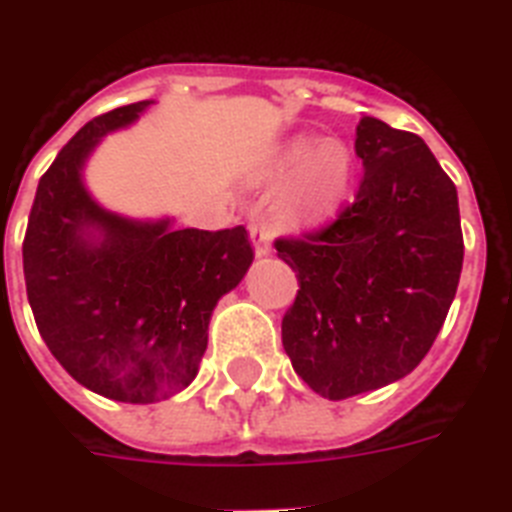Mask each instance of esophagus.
I'll return each instance as SVG.
<instances>
[{
    "label": "esophagus",
    "mask_w": 512,
    "mask_h": 512,
    "mask_svg": "<svg viewBox=\"0 0 512 512\" xmlns=\"http://www.w3.org/2000/svg\"><path fill=\"white\" fill-rule=\"evenodd\" d=\"M249 239H252V247H255L257 257H265L273 252V234H270V228L260 220H252L249 223Z\"/></svg>",
    "instance_id": "esophagus-1"
}]
</instances>
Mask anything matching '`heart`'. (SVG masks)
<instances>
[{"label":"heart","mask_w":512,"mask_h":512,"mask_svg":"<svg viewBox=\"0 0 512 512\" xmlns=\"http://www.w3.org/2000/svg\"><path fill=\"white\" fill-rule=\"evenodd\" d=\"M273 176L289 178L284 213L299 223H321L347 202L355 181V155L344 141L297 136L273 160Z\"/></svg>","instance_id":"heart-1"}]
</instances>
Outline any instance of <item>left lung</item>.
Segmentation results:
<instances>
[{
    "mask_svg": "<svg viewBox=\"0 0 512 512\" xmlns=\"http://www.w3.org/2000/svg\"><path fill=\"white\" fill-rule=\"evenodd\" d=\"M365 176L334 223L276 239L299 292L281 321L297 376L347 400L407 376L431 350L463 270L458 189L421 136L365 115Z\"/></svg>",
    "mask_w": 512,
    "mask_h": 512,
    "instance_id": "8db88e82",
    "label": "left lung"
}]
</instances>
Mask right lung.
Returning a JSON list of instances; mask_svg holds the SVG:
<instances>
[{"label":"right lung","mask_w":512,"mask_h":512,"mask_svg":"<svg viewBox=\"0 0 512 512\" xmlns=\"http://www.w3.org/2000/svg\"><path fill=\"white\" fill-rule=\"evenodd\" d=\"M149 102L89 120L41 176L23 273L33 318L57 363L107 400L149 405L194 381L218 299L252 265L244 226L141 223L99 207L81 170L99 139Z\"/></svg>","instance_id":"obj_1"}]
</instances>
